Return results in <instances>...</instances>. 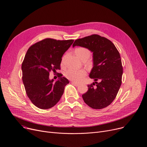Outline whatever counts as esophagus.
Instances as JSON below:
<instances>
[{
    "mask_svg": "<svg viewBox=\"0 0 147 147\" xmlns=\"http://www.w3.org/2000/svg\"><path fill=\"white\" fill-rule=\"evenodd\" d=\"M71 84H73L74 85L76 86H79V84H78V83H77V82H74V81H72V82H71Z\"/></svg>",
    "mask_w": 147,
    "mask_h": 147,
    "instance_id": "34e87169",
    "label": "esophagus"
}]
</instances>
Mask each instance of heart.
<instances>
[{
	"label": "heart",
	"instance_id": "b5f03b06",
	"mask_svg": "<svg viewBox=\"0 0 147 147\" xmlns=\"http://www.w3.org/2000/svg\"><path fill=\"white\" fill-rule=\"evenodd\" d=\"M74 53L76 56L82 61H86L90 55V51L88 48L84 47H79L74 50ZM63 63V59L61 61V65ZM65 75L66 77L71 81L80 82L86 75V71L84 70H67Z\"/></svg>",
	"mask_w": 147,
	"mask_h": 147
}]
</instances>
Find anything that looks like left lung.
<instances>
[{"label": "left lung", "mask_w": 147, "mask_h": 147, "mask_svg": "<svg viewBox=\"0 0 147 147\" xmlns=\"http://www.w3.org/2000/svg\"><path fill=\"white\" fill-rule=\"evenodd\" d=\"M76 45L88 48L93 55L89 77L95 82L88 85V91L82 95L83 100L92 109L105 108L114 101L122 84L123 67L119 53L110 40L96 34L76 40L73 47Z\"/></svg>", "instance_id": "1"}]
</instances>
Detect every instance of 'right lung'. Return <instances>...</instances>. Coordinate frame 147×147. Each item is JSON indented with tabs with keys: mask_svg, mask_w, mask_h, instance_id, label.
<instances>
[{
	"mask_svg": "<svg viewBox=\"0 0 147 147\" xmlns=\"http://www.w3.org/2000/svg\"><path fill=\"white\" fill-rule=\"evenodd\" d=\"M74 40H57L46 38L32 45L22 63V81L32 103L40 109L54 107L61 99L69 80L58 73L56 82L50 73L61 69L62 57Z\"/></svg>",
	"mask_w": 147,
	"mask_h": 147,
	"instance_id": "add662e5",
	"label": "right lung"
}]
</instances>
